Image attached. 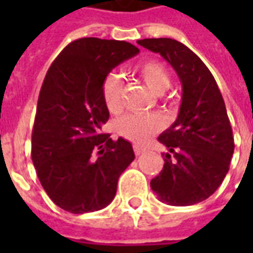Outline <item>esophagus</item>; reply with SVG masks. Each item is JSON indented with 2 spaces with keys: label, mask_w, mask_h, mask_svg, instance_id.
I'll return each mask as SVG.
<instances>
[{
  "label": "esophagus",
  "mask_w": 253,
  "mask_h": 253,
  "mask_svg": "<svg viewBox=\"0 0 253 253\" xmlns=\"http://www.w3.org/2000/svg\"><path fill=\"white\" fill-rule=\"evenodd\" d=\"M134 152H135L137 156H139V154L145 153V152H146V149L142 148V146H139V145H134Z\"/></svg>",
  "instance_id": "esophagus-1"
}]
</instances>
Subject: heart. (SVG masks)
Masks as SVG:
<instances>
[{
	"instance_id": "heart-1",
	"label": "heart",
	"mask_w": 253,
	"mask_h": 253,
	"mask_svg": "<svg viewBox=\"0 0 253 253\" xmlns=\"http://www.w3.org/2000/svg\"><path fill=\"white\" fill-rule=\"evenodd\" d=\"M134 72L142 80L152 93L163 94L169 86V73L159 61H145L135 66ZM122 80L116 74H108L101 85L103 100L110 112L122 108ZM164 119L157 114H131L116 122V132L134 143L143 145L163 130Z\"/></svg>"
}]
</instances>
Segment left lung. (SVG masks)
Here are the masks:
<instances>
[{
  "label": "left lung",
  "mask_w": 253,
  "mask_h": 253,
  "mask_svg": "<svg viewBox=\"0 0 253 253\" xmlns=\"http://www.w3.org/2000/svg\"><path fill=\"white\" fill-rule=\"evenodd\" d=\"M138 44L159 52L173 67L183 90L177 119L159 137L167 148L165 164L150 187L168 205H195L221 186L234 152L222 94L201 58L180 42L159 38Z\"/></svg>",
  "instance_id": "obj_1"
}]
</instances>
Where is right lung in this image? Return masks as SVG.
Here are the masks:
<instances>
[{
	"label": "right lung",
	"mask_w": 253,
	"mask_h": 253,
	"mask_svg": "<svg viewBox=\"0 0 253 253\" xmlns=\"http://www.w3.org/2000/svg\"><path fill=\"white\" fill-rule=\"evenodd\" d=\"M139 50L123 41L83 38L55 58L42 85L32 130V161L57 206L73 214L101 210L135 154L131 143L101 132L110 118L101 85Z\"/></svg>",
	"instance_id": "1"
}]
</instances>
